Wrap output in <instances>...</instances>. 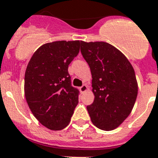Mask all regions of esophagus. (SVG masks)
<instances>
[{
  "label": "esophagus",
  "mask_w": 158,
  "mask_h": 158,
  "mask_svg": "<svg viewBox=\"0 0 158 158\" xmlns=\"http://www.w3.org/2000/svg\"><path fill=\"white\" fill-rule=\"evenodd\" d=\"M87 90V86H86V85H83L82 87H79V90H80V91L82 93L85 92V91H86V90Z\"/></svg>",
  "instance_id": "1"
}]
</instances>
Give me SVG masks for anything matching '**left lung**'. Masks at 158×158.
Segmentation results:
<instances>
[{
  "mask_svg": "<svg viewBox=\"0 0 158 158\" xmlns=\"http://www.w3.org/2000/svg\"><path fill=\"white\" fill-rule=\"evenodd\" d=\"M83 57L92 75L94 99L87 109L91 122L102 130H114L127 118L138 95L134 70L127 58L106 42H82Z\"/></svg>",
  "mask_w": 158,
  "mask_h": 158,
  "instance_id": "left-lung-1",
  "label": "left lung"
}]
</instances>
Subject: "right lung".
Wrapping results in <instances>:
<instances>
[{"mask_svg": "<svg viewBox=\"0 0 158 158\" xmlns=\"http://www.w3.org/2000/svg\"><path fill=\"white\" fill-rule=\"evenodd\" d=\"M82 41H55L40 47L24 75V94L31 111L52 130L65 128L79 102L71 86L68 65L77 56Z\"/></svg>", "mask_w": 158, "mask_h": 158, "instance_id": "add662e5", "label": "right lung"}]
</instances>
